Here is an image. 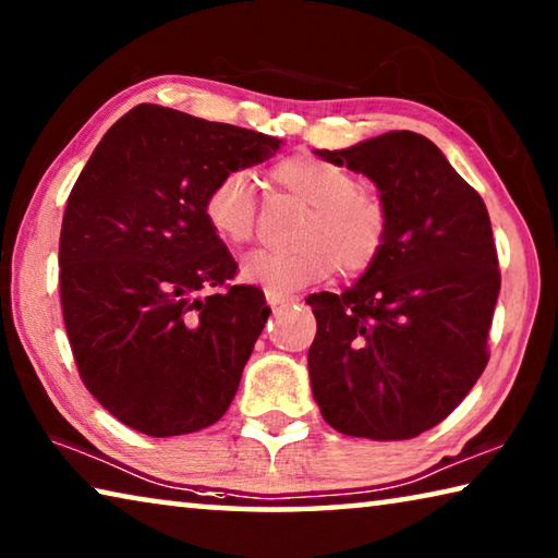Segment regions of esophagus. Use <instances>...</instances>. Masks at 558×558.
<instances>
[{
	"mask_svg": "<svg viewBox=\"0 0 558 558\" xmlns=\"http://www.w3.org/2000/svg\"><path fill=\"white\" fill-rule=\"evenodd\" d=\"M266 300H268L270 307H276V305H282V302H292V300H298V298L282 295V292H276V290H266Z\"/></svg>",
	"mask_w": 558,
	"mask_h": 558,
	"instance_id": "obj_1",
	"label": "esophagus"
}]
</instances>
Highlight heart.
Returning a JSON list of instances; mask_svg holds the SVG:
<instances>
[{
	"instance_id": "obj_1",
	"label": "heart",
	"mask_w": 558,
	"mask_h": 558,
	"mask_svg": "<svg viewBox=\"0 0 558 558\" xmlns=\"http://www.w3.org/2000/svg\"><path fill=\"white\" fill-rule=\"evenodd\" d=\"M270 179L292 199L310 206L298 251H253L241 263L251 286L292 292L329 278L362 276L384 253L389 239V206L372 189L359 186L349 169L315 155H295L270 169ZM204 216L221 241L241 245L253 239L258 204L251 177L233 169L214 182Z\"/></svg>"
}]
</instances>
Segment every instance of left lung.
<instances>
[{
  "instance_id": "obj_1",
  "label": "left lung",
  "mask_w": 558,
  "mask_h": 558,
  "mask_svg": "<svg viewBox=\"0 0 558 558\" xmlns=\"http://www.w3.org/2000/svg\"><path fill=\"white\" fill-rule=\"evenodd\" d=\"M315 155L369 177L389 206L379 260L342 295L307 298L315 401L344 436L415 438L456 411L487 366L499 295L487 206L418 132Z\"/></svg>"
}]
</instances>
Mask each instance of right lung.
Listing matches in <instances>:
<instances>
[{"mask_svg":"<svg viewBox=\"0 0 558 558\" xmlns=\"http://www.w3.org/2000/svg\"><path fill=\"white\" fill-rule=\"evenodd\" d=\"M278 149L263 132L143 102L75 179L59 241L63 325L86 389L125 426L184 436L231 405L270 307L229 282L239 266L204 199Z\"/></svg>","mask_w":558,"mask_h":558,"instance_id":"obj_1","label":"right lung"}]
</instances>
